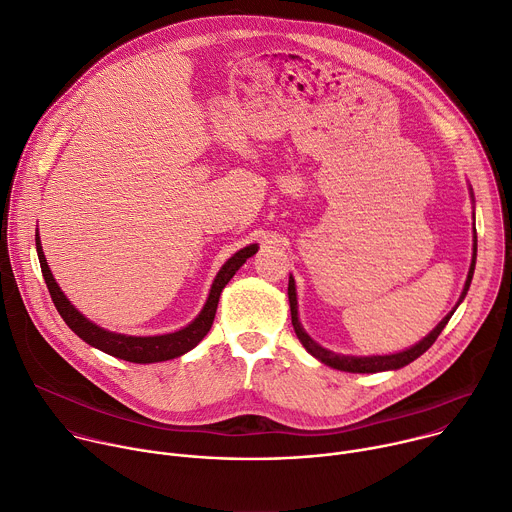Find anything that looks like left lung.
<instances>
[{"mask_svg": "<svg viewBox=\"0 0 512 512\" xmlns=\"http://www.w3.org/2000/svg\"><path fill=\"white\" fill-rule=\"evenodd\" d=\"M476 232V228H474ZM476 251H478V237L474 235V255H472V265H470V273H468V280H466V286H463V292L459 296V302L466 298L468 290H470V284H472V277H474V269H476ZM288 298H290V310H292V324H294V331L300 339V343L306 347V351L310 355H314L316 359H320L324 365H331L335 369H341V371H351V374H376V371H386V369H400L404 365H408L410 361H414L416 357H421L435 341L437 337L441 335V331L445 329V324L449 322L451 314L455 310H451L437 327L421 341L416 343L414 347L402 351V353H394V355H371V357H349V355H337L329 349H322L320 345H316L302 329V324L298 320V300H296V286H294V280L290 277V284H288ZM457 302V304H459ZM457 308V306H455Z\"/></svg>", "mask_w": 512, "mask_h": 512, "instance_id": "obj_1", "label": "left lung"}]
</instances>
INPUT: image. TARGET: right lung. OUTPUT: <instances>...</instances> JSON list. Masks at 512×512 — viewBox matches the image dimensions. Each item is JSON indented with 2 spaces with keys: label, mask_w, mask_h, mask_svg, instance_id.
I'll return each mask as SVG.
<instances>
[{
  "label": "right lung",
  "mask_w": 512,
  "mask_h": 512,
  "mask_svg": "<svg viewBox=\"0 0 512 512\" xmlns=\"http://www.w3.org/2000/svg\"><path fill=\"white\" fill-rule=\"evenodd\" d=\"M36 253H38V261H40L42 277L46 282V288H49V292H51L55 308L59 310V314L67 322V327L79 339H83L91 347H96V349H100L108 355H114L118 359L130 361V363H155V361H167V359H173V357L188 353L190 349H194L208 335L212 322H214V314H216V308H218L222 288L230 282V277L239 271V267L251 255L257 253V245H249V247L241 249L239 253L232 255L222 265V269L218 271L216 280L212 284V290H210V296L206 300L204 310L198 314V318L192 324H188V327L177 331V333L159 335V337H126V335H118V333H110V331L100 329L98 324H94L91 320H87L81 312H77L75 306L65 298V294L57 286L49 265H46V259H44V253H42V247H40V239H38V232H36Z\"/></svg>",
  "instance_id": "right-lung-1"
}]
</instances>
